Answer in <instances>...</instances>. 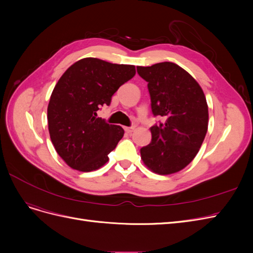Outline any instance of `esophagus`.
<instances>
[{
  "instance_id": "34e87169",
  "label": "esophagus",
  "mask_w": 253,
  "mask_h": 253,
  "mask_svg": "<svg viewBox=\"0 0 253 253\" xmlns=\"http://www.w3.org/2000/svg\"><path fill=\"white\" fill-rule=\"evenodd\" d=\"M125 131H126L127 134H131V133L134 131V126H126V127H125Z\"/></svg>"
}]
</instances>
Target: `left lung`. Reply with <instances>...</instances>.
Listing matches in <instances>:
<instances>
[{
  "mask_svg": "<svg viewBox=\"0 0 253 253\" xmlns=\"http://www.w3.org/2000/svg\"><path fill=\"white\" fill-rule=\"evenodd\" d=\"M148 82L151 109L165 122L151 126L152 140L140 149L141 159L160 175L176 173L196 156L208 129V105L200 84L172 62L137 66Z\"/></svg>",
  "mask_w": 253,
  "mask_h": 253,
  "instance_id": "obj_1",
  "label": "left lung"
}]
</instances>
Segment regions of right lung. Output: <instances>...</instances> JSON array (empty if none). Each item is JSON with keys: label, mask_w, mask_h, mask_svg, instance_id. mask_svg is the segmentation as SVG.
Returning <instances> with one entry per match:
<instances>
[{"label": "right lung", "mask_w": 253, "mask_h": 253, "mask_svg": "<svg viewBox=\"0 0 253 253\" xmlns=\"http://www.w3.org/2000/svg\"><path fill=\"white\" fill-rule=\"evenodd\" d=\"M136 74L134 65L84 58L68 67L53 88L48 131L59 156L75 170L90 172L108 163L125 131L97 117L112 96Z\"/></svg>", "instance_id": "obj_1"}]
</instances>
